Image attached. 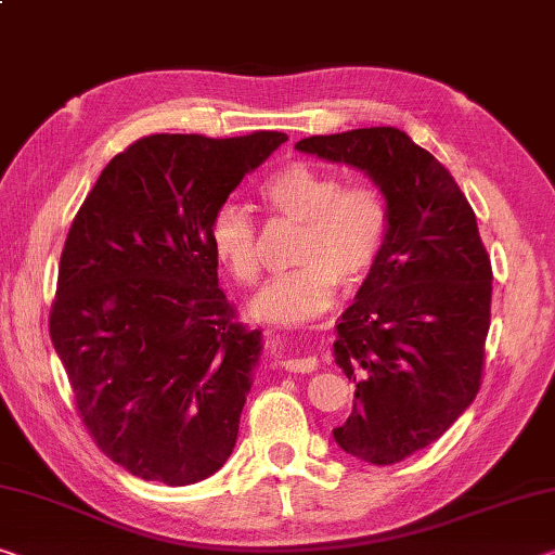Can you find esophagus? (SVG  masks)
Returning a JSON list of instances; mask_svg holds the SVG:
<instances>
[{
	"instance_id": "obj_1",
	"label": "esophagus",
	"mask_w": 555,
	"mask_h": 555,
	"mask_svg": "<svg viewBox=\"0 0 555 555\" xmlns=\"http://www.w3.org/2000/svg\"><path fill=\"white\" fill-rule=\"evenodd\" d=\"M281 367L288 373H313L315 367H319V360H315V356L286 358V360H281Z\"/></svg>"
}]
</instances>
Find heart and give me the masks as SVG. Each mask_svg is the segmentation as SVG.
<instances>
[{
	"label": "heart",
	"mask_w": 555,
	"mask_h": 555,
	"mask_svg": "<svg viewBox=\"0 0 555 555\" xmlns=\"http://www.w3.org/2000/svg\"><path fill=\"white\" fill-rule=\"evenodd\" d=\"M271 215L301 224L296 236V269L263 284L249 313L263 323L298 325L321 315L340 284L356 286L371 274L388 240L390 209L373 182L343 184V178L313 163H288L259 184ZM215 261L236 284L259 279L257 224L236 202H222L207 227Z\"/></svg>",
	"instance_id": "heart-1"
}]
</instances>
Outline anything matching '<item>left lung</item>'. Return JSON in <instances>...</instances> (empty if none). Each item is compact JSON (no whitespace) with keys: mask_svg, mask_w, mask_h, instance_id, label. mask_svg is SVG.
Here are the masks:
<instances>
[{"mask_svg":"<svg viewBox=\"0 0 555 555\" xmlns=\"http://www.w3.org/2000/svg\"><path fill=\"white\" fill-rule=\"evenodd\" d=\"M296 151L363 170L390 209L383 254L338 319L333 356L356 385L343 452L395 464L425 450L481 385L491 261L450 170L398 128L311 135Z\"/></svg>","mask_w":555,"mask_h":555,"instance_id":"8db88e82","label":"left lung"}]
</instances>
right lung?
<instances>
[{"label": "right lung", "mask_w": 555, "mask_h": 555, "mask_svg": "<svg viewBox=\"0 0 555 555\" xmlns=\"http://www.w3.org/2000/svg\"><path fill=\"white\" fill-rule=\"evenodd\" d=\"M286 140L140 138L68 230L51 343L93 442L133 477L188 487L230 460L261 331L234 321L207 227Z\"/></svg>", "instance_id": "obj_1"}]
</instances>
